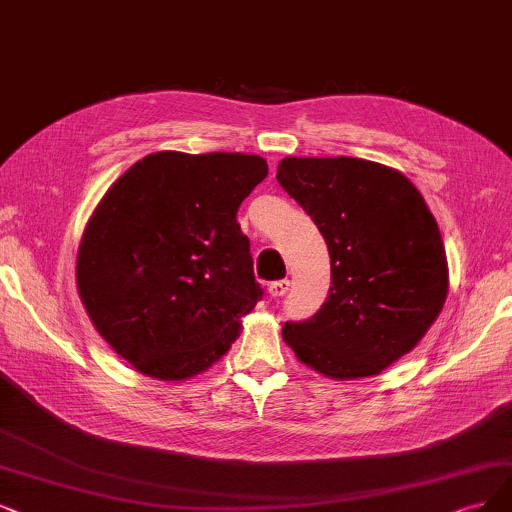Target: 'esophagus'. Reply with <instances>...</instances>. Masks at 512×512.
<instances>
[{"label": "esophagus", "instance_id": "obj_1", "mask_svg": "<svg viewBox=\"0 0 512 512\" xmlns=\"http://www.w3.org/2000/svg\"><path fill=\"white\" fill-rule=\"evenodd\" d=\"M289 287H291L289 280H276V282H272V285L268 287V291H270L272 297H282V295H287Z\"/></svg>", "mask_w": 512, "mask_h": 512}]
</instances>
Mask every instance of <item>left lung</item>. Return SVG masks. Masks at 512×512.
I'll return each mask as SVG.
<instances>
[{
  "label": "left lung",
  "mask_w": 512,
  "mask_h": 512,
  "mask_svg": "<svg viewBox=\"0 0 512 512\" xmlns=\"http://www.w3.org/2000/svg\"><path fill=\"white\" fill-rule=\"evenodd\" d=\"M278 183L314 219L331 255L329 297L285 323L301 363L337 382L380 375L441 314L449 270L437 219L401 170L363 158H285Z\"/></svg>",
  "instance_id": "left-lung-1"
}]
</instances>
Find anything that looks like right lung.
Instances as JSON below:
<instances>
[{"label": "right lung", "mask_w": 512, "mask_h": 512, "mask_svg": "<svg viewBox=\"0 0 512 512\" xmlns=\"http://www.w3.org/2000/svg\"><path fill=\"white\" fill-rule=\"evenodd\" d=\"M266 177L261 156L156 151L92 211L78 293L94 329L139 373L183 382L236 342L263 295L236 213Z\"/></svg>", "instance_id": "obj_1"}]
</instances>
